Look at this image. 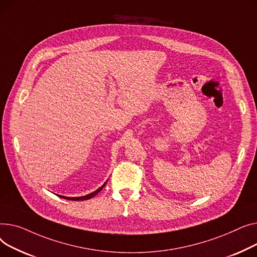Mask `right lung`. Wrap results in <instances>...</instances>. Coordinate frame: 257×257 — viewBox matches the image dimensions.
I'll use <instances>...</instances> for the list:
<instances>
[{
	"label": "right lung",
	"instance_id": "add662e5",
	"mask_svg": "<svg viewBox=\"0 0 257 257\" xmlns=\"http://www.w3.org/2000/svg\"><path fill=\"white\" fill-rule=\"evenodd\" d=\"M107 184V182H105L98 190H96V191H94L93 193H91V194H89V195H86V196H82V197H65V196H60V197H62V198H64V199H67V200H77V201H79V200H87V199H90V198H92L93 196H95L96 194H98V192H100L101 191V189L104 187V185Z\"/></svg>",
	"mask_w": 257,
	"mask_h": 257
}]
</instances>
